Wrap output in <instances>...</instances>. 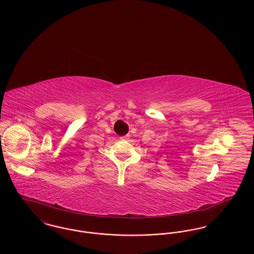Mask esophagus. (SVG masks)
<instances>
[{"instance_id": "1", "label": "esophagus", "mask_w": 254, "mask_h": 254, "mask_svg": "<svg viewBox=\"0 0 254 254\" xmlns=\"http://www.w3.org/2000/svg\"><path fill=\"white\" fill-rule=\"evenodd\" d=\"M122 139H129L130 138V135L129 134H127L126 136H123V137H121Z\"/></svg>"}]
</instances>
